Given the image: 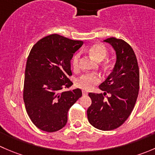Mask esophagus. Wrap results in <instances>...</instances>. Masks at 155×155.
I'll use <instances>...</instances> for the list:
<instances>
[{
  "mask_svg": "<svg viewBox=\"0 0 155 155\" xmlns=\"http://www.w3.org/2000/svg\"><path fill=\"white\" fill-rule=\"evenodd\" d=\"M82 94H83L84 96H85V95H87V92L86 91L82 90Z\"/></svg>",
  "mask_w": 155,
  "mask_h": 155,
  "instance_id": "esophagus-1",
  "label": "esophagus"
}]
</instances>
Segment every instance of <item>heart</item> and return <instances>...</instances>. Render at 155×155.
Masks as SVG:
<instances>
[{
	"label": "heart",
	"instance_id": "obj_1",
	"mask_svg": "<svg viewBox=\"0 0 155 155\" xmlns=\"http://www.w3.org/2000/svg\"><path fill=\"white\" fill-rule=\"evenodd\" d=\"M88 52L91 56L94 58L95 60L98 61H101L104 60L107 55V49L106 46L102 43H95L91 46L88 49ZM79 59H80V54L78 53L73 57V66L74 68H78L79 65ZM100 79L99 76L94 73H88L84 76H81L80 78L76 80V85L82 89L88 90L93 87L94 85L99 83Z\"/></svg>",
	"mask_w": 155,
	"mask_h": 155
}]
</instances>
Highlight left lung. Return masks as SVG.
<instances>
[{"label": "left lung", "mask_w": 155, "mask_h": 155, "mask_svg": "<svg viewBox=\"0 0 155 155\" xmlns=\"http://www.w3.org/2000/svg\"><path fill=\"white\" fill-rule=\"evenodd\" d=\"M104 41L114 48L116 62L107 79L99 85L104 93L88 94L91 105L87 115L93 127L111 130L121 126L134 109L140 88V71L135 53L127 43L115 37ZM107 93L110 96L105 98Z\"/></svg>", "instance_id": "obj_1"}]
</instances>
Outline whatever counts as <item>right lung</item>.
Listing matches in <instances>:
<instances>
[{
    "instance_id": "obj_1",
    "label": "right lung",
    "mask_w": 155,
    "mask_h": 155,
    "mask_svg": "<svg viewBox=\"0 0 155 155\" xmlns=\"http://www.w3.org/2000/svg\"><path fill=\"white\" fill-rule=\"evenodd\" d=\"M83 44L58 34L39 40L32 48L26 64L24 99L29 118L39 129L55 132L66 125L70 108L82 97L76 88L63 91L73 82L70 61Z\"/></svg>"
}]
</instances>
